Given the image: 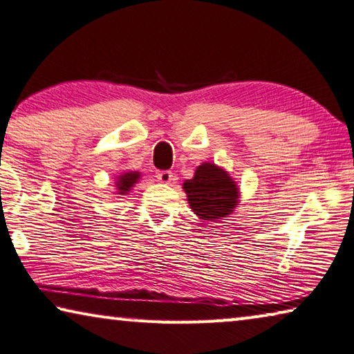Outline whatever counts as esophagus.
<instances>
[{
	"instance_id": "34e87169",
	"label": "esophagus",
	"mask_w": 354,
	"mask_h": 354,
	"mask_svg": "<svg viewBox=\"0 0 354 354\" xmlns=\"http://www.w3.org/2000/svg\"><path fill=\"white\" fill-rule=\"evenodd\" d=\"M156 178L159 179L160 183H164V184H170L171 181H173V173L170 171V170H162V171H158L156 173Z\"/></svg>"
}]
</instances>
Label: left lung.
<instances>
[{
	"instance_id": "8db88e82",
	"label": "left lung",
	"mask_w": 354,
	"mask_h": 354,
	"mask_svg": "<svg viewBox=\"0 0 354 354\" xmlns=\"http://www.w3.org/2000/svg\"><path fill=\"white\" fill-rule=\"evenodd\" d=\"M194 212L203 220L217 221L232 212L239 203L236 183L215 164L205 162L195 176L183 184Z\"/></svg>"
}]
</instances>
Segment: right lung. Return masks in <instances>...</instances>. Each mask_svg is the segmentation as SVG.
<instances>
[{
  "label": "right lung",
  "instance_id": "add662e5",
  "mask_svg": "<svg viewBox=\"0 0 354 354\" xmlns=\"http://www.w3.org/2000/svg\"><path fill=\"white\" fill-rule=\"evenodd\" d=\"M139 178H140V175L137 171H129V173H124V175L120 176L118 183H117L120 194H127V192H129V189L133 187Z\"/></svg>",
  "mask_w": 354,
  "mask_h": 354
}]
</instances>
